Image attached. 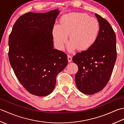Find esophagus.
I'll list each match as a JSON object with an SVG mask.
<instances>
[{"instance_id":"obj_1","label":"esophagus","mask_w":124,"mask_h":124,"mask_svg":"<svg viewBox=\"0 0 124 124\" xmlns=\"http://www.w3.org/2000/svg\"><path fill=\"white\" fill-rule=\"evenodd\" d=\"M68 62H71L72 57H71V55H68Z\"/></svg>"}]
</instances>
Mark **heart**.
I'll return each mask as SVG.
<instances>
[{"label": "heart", "instance_id": "obj_1", "mask_svg": "<svg viewBox=\"0 0 124 124\" xmlns=\"http://www.w3.org/2000/svg\"><path fill=\"white\" fill-rule=\"evenodd\" d=\"M100 32V23L96 18L84 13H71L61 17L60 24H55L52 33L55 45L64 48L69 34L67 48L70 52L76 49L88 50L95 44Z\"/></svg>", "mask_w": 124, "mask_h": 124}]
</instances>
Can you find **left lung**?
<instances>
[{
	"mask_svg": "<svg viewBox=\"0 0 124 124\" xmlns=\"http://www.w3.org/2000/svg\"><path fill=\"white\" fill-rule=\"evenodd\" d=\"M100 23L95 44L72 57L78 65L75 82L79 91L87 95L101 91L111 77L117 58L116 37L111 26L101 16L95 14Z\"/></svg>",
	"mask_w": 124,
	"mask_h": 124,
	"instance_id": "1",
	"label": "left lung"
}]
</instances>
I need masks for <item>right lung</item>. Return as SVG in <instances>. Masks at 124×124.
I'll list each match as a JSON object with an SVG mask.
<instances>
[{"mask_svg":"<svg viewBox=\"0 0 124 124\" xmlns=\"http://www.w3.org/2000/svg\"><path fill=\"white\" fill-rule=\"evenodd\" d=\"M60 11L28 12L15 22L9 40L8 57L15 74L30 93L48 95L58 73L68 65L67 55L54 48L52 31Z\"/></svg>","mask_w":124,"mask_h":124,"instance_id":"add662e5","label":"right lung"}]
</instances>
